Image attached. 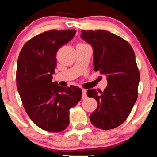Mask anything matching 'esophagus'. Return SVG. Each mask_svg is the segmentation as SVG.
<instances>
[{"mask_svg":"<svg viewBox=\"0 0 157 157\" xmlns=\"http://www.w3.org/2000/svg\"><path fill=\"white\" fill-rule=\"evenodd\" d=\"M87 97L86 95V90L83 89L82 90V98H86Z\"/></svg>","mask_w":157,"mask_h":157,"instance_id":"34e87169","label":"esophagus"}]
</instances>
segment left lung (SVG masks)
Instances as JSON below:
<instances>
[{"label": "left lung", "instance_id": "1", "mask_svg": "<svg viewBox=\"0 0 157 157\" xmlns=\"http://www.w3.org/2000/svg\"><path fill=\"white\" fill-rule=\"evenodd\" d=\"M81 32V37L93 47L94 71L106 75L108 81L103 92L88 90L87 96L98 104L90 120L101 129H113L126 121L138 97L140 74L134 51L126 40L109 31Z\"/></svg>", "mask_w": 157, "mask_h": 157}]
</instances>
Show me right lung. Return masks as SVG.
Returning <instances> with one entry per match:
<instances>
[{
    "label": "right lung",
    "mask_w": 157,
    "mask_h": 157,
    "mask_svg": "<svg viewBox=\"0 0 157 157\" xmlns=\"http://www.w3.org/2000/svg\"><path fill=\"white\" fill-rule=\"evenodd\" d=\"M75 30H51L25 43L19 54L16 85L27 114L43 130L60 132L69 124V110L80 101L81 89L53 82L56 53L72 39Z\"/></svg>",
    "instance_id": "add662e5"
}]
</instances>
